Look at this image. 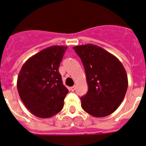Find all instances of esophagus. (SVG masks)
<instances>
[{
	"label": "esophagus",
	"mask_w": 146,
	"mask_h": 146,
	"mask_svg": "<svg viewBox=\"0 0 146 146\" xmlns=\"http://www.w3.org/2000/svg\"><path fill=\"white\" fill-rule=\"evenodd\" d=\"M76 86H71V87L70 88V90L71 91H74L75 90H76Z\"/></svg>",
	"instance_id": "34e87169"
}]
</instances>
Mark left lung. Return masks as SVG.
Listing matches in <instances>:
<instances>
[{
    "mask_svg": "<svg viewBox=\"0 0 146 146\" xmlns=\"http://www.w3.org/2000/svg\"><path fill=\"white\" fill-rule=\"evenodd\" d=\"M84 67L87 94L81 97L83 110L94 117H105L116 111L128 86L127 76L117 57L96 45L73 48Z\"/></svg>",
    "mask_w": 146,
    "mask_h": 146,
    "instance_id": "left-lung-1",
    "label": "left lung"
}]
</instances>
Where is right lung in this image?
I'll return each mask as SVG.
<instances>
[{
	"instance_id": "add662e5",
	"label": "right lung",
	"mask_w": 146,
	"mask_h": 146,
	"mask_svg": "<svg viewBox=\"0 0 146 146\" xmlns=\"http://www.w3.org/2000/svg\"><path fill=\"white\" fill-rule=\"evenodd\" d=\"M66 49L63 46L46 48L30 57L19 72V96L36 117L50 118L63 108L68 90L63 84L58 68Z\"/></svg>"
}]
</instances>
